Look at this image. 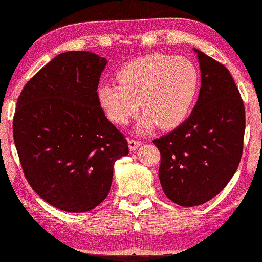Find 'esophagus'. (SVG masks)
Listing matches in <instances>:
<instances>
[{
  "label": "esophagus",
  "instance_id": "obj_1",
  "mask_svg": "<svg viewBox=\"0 0 262 262\" xmlns=\"http://www.w3.org/2000/svg\"><path fill=\"white\" fill-rule=\"evenodd\" d=\"M143 144V142L136 141V140H129L128 141V146H129L130 151H135L137 147H140Z\"/></svg>",
  "mask_w": 262,
  "mask_h": 262
}]
</instances>
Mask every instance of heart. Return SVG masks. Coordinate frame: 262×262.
I'll use <instances>...</instances> for the list:
<instances>
[{
    "label": "heart",
    "mask_w": 262,
    "mask_h": 262,
    "mask_svg": "<svg viewBox=\"0 0 262 262\" xmlns=\"http://www.w3.org/2000/svg\"><path fill=\"white\" fill-rule=\"evenodd\" d=\"M118 83L97 89V100L106 116L126 125L141 107L144 111L137 130L146 133L179 126L192 109L199 89V71L185 56L153 53L125 64L117 73Z\"/></svg>",
    "instance_id": "1"
}]
</instances>
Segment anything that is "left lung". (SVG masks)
<instances>
[{
    "mask_svg": "<svg viewBox=\"0 0 262 262\" xmlns=\"http://www.w3.org/2000/svg\"><path fill=\"white\" fill-rule=\"evenodd\" d=\"M201 89L191 116L153 141L160 151L163 192L179 206L195 207L223 191L243 152L245 109L226 67L201 51Z\"/></svg>",
    "mask_w": 262,
    "mask_h": 262,
    "instance_id": "left-lung-1",
    "label": "left lung"
}]
</instances>
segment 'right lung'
<instances>
[{"instance_id":"obj_1","label":"right lung","mask_w":262,"mask_h":262,"mask_svg":"<svg viewBox=\"0 0 262 262\" xmlns=\"http://www.w3.org/2000/svg\"><path fill=\"white\" fill-rule=\"evenodd\" d=\"M107 61L86 51L56 55L20 93L13 138L25 177L51 206L94 209L109 194L125 136L107 120L97 86Z\"/></svg>"}]
</instances>
